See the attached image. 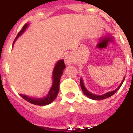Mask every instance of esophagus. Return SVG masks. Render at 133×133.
I'll use <instances>...</instances> for the list:
<instances>
[{"label": "esophagus", "instance_id": "34e87169", "mask_svg": "<svg viewBox=\"0 0 133 133\" xmlns=\"http://www.w3.org/2000/svg\"><path fill=\"white\" fill-rule=\"evenodd\" d=\"M65 63H66L67 65H70V64H72V62H73L72 57L70 55H66V56L65 57Z\"/></svg>", "mask_w": 133, "mask_h": 133}]
</instances>
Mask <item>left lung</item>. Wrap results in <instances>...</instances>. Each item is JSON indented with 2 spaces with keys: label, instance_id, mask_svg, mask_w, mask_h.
Here are the masks:
<instances>
[{
  "label": "left lung",
  "instance_id": "1",
  "mask_svg": "<svg viewBox=\"0 0 133 133\" xmlns=\"http://www.w3.org/2000/svg\"><path fill=\"white\" fill-rule=\"evenodd\" d=\"M123 81H123V82L121 83L120 84V85L118 88H117V89L114 90V91H112V92H107L105 94H104L103 95H94V94H92V93H90L89 91H88L87 89L85 88L84 86V84H83V80L81 78V89L83 90V92L85 95H86L87 97H88L90 99H92V100H102L103 99H105V98H110V97H111L112 95H114L115 92H117V90L120 88L121 85H122V84H123Z\"/></svg>",
  "mask_w": 133,
  "mask_h": 133
}]
</instances>
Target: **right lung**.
Returning a JSON list of instances; mask_svg holds the SVG:
<instances>
[{"instance_id": "obj_1", "label": "right lung", "mask_w": 133, "mask_h": 133, "mask_svg": "<svg viewBox=\"0 0 133 133\" xmlns=\"http://www.w3.org/2000/svg\"><path fill=\"white\" fill-rule=\"evenodd\" d=\"M27 27L28 24H25L23 25L21 30L18 33L15 41L18 38L20 35H21L22 33L24 32V30H25V28ZM15 41H14V42H15ZM65 63H64L63 60H61L56 63L55 68H54V70H53V73H52V77H53L52 85L50 90L48 94L45 98H33L28 97V96L25 95H22V94H20V95L24 100H27L28 102L32 103V104H34V105H48L50 103H51L53 100H55L56 97H57V95H58L59 88H60V80H61V75L63 74V70L65 69Z\"/></svg>"}]
</instances>
